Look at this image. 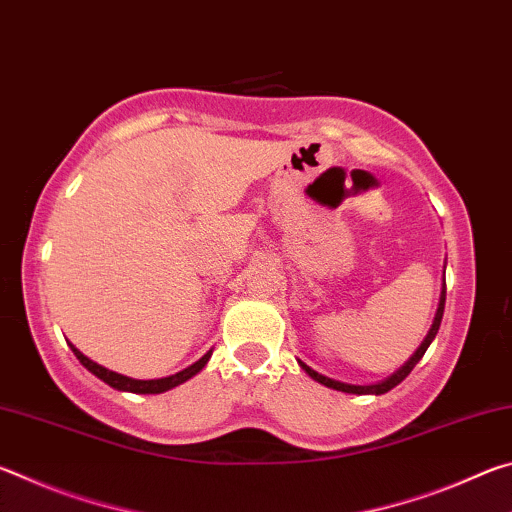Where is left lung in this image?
<instances>
[{
    "instance_id": "1",
    "label": "left lung",
    "mask_w": 512,
    "mask_h": 512,
    "mask_svg": "<svg viewBox=\"0 0 512 512\" xmlns=\"http://www.w3.org/2000/svg\"><path fill=\"white\" fill-rule=\"evenodd\" d=\"M445 293H447V287H443V293H440L438 311H436V318H433V325H431V329H429L427 339L422 341V345H420L418 350H415L413 357H411L409 361H406L404 366L395 372V375H391L388 379H384V381H381V384H372V386H352V384H343V381H334V379H329V377H325V375H318L316 370H311V368L307 366V363H302V361H300L302 370H305L311 379L320 381V384L327 386V388H334V391L357 393V395H366V393L381 395V393H388V391H391V388H395L397 384H400L402 379H406V375H409V372L415 368V363H418V361L424 357V352H427V348L431 345V341L436 339V334H438V329H440V320H443V311H445Z\"/></svg>"
}]
</instances>
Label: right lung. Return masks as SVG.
Listing matches in <instances>:
<instances>
[{
	"label": "right lung",
	"mask_w": 512,
	"mask_h": 512,
	"mask_svg": "<svg viewBox=\"0 0 512 512\" xmlns=\"http://www.w3.org/2000/svg\"><path fill=\"white\" fill-rule=\"evenodd\" d=\"M69 348H72V352L76 354V359H79L85 368H88L92 375H97L99 379H103L106 381L108 386H112V388H117V391H128V393H151V395H155V393H164V391H169V388H173V386H178V384H183V381H187V379H192L196 372H201L203 368H205V363L210 361V357H212V352H207L205 357H201L198 359L194 366H189V368H185V370H180V372H176V375H171V377H162V379H131V377H124V375H119V372H112V370H108V368H103V366H99V363H94L92 359H88L85 357L83 352H79L74 348L72 343H69Z\"/></svg>",
	"instance_id": "add662e5"
}]
</instances>
